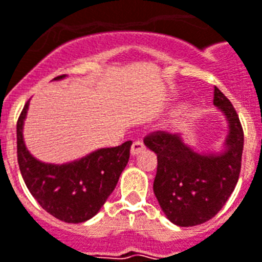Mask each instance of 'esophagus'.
<instances>
[{
	"label": "esophagus",
	"instance_id": "esophagus-1",
	"mask_svg": "<svg viewBox=\"0 0 262 262\" xmlns=\"http://www.w3.org/2000/svg\"><path fill=\"white\" fill-rule=\"evenodd\" d=\"M145 148V145L143 141H140V140H137V141H135L133 144H132L130 147V152L132 155H137V154H140L143 149Z\"/></svg>",
	"mask_w": 262,
	"mask_h": 262
}]
</instances>
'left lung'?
<instances>
[{
	"instance_id": "1",
	"label": "left lung",
	"mask_w": 262,
	"mask_h": 262,
	"mask_svg": "<svg viewBox=\"0 0 262 262\" xmlns=\"http://www.w3.org/2000/svg\"><path fill=\"white\" fill-rule=\"evenodd\" d=\"M213 103L229 122L224 154L199 155L179 136L167 132L157 130L144 137V144L158 158L154 193L167 219L180 227H193L213 219L228 201L241 174L243 129L239 115L217 86Z\"/></svg>"
}]
</instances>
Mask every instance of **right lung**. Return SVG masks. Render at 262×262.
<instances>
[{
  "label": "right lung",
  "instance_id": "add662e5",
  "mask_svg": "<svg viewBox=\"0 0 262 262\" xmlns=\"http://www.w3.org/2000/svg\"><path fill=\"white\" fill-rule=\"evenodd\" d=\"M59 75L55 79H61ZM26 103L17 119V163L27 188L43 210L64 223H83L101 209L117 185L130 157L132 141L113 148L97 149L67 163L48 165L30 155L23 141Z\"/></svg>",
  "mask_w": 262,
  "mask_h": 262
}]
</instances>
